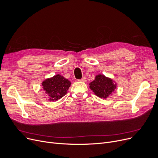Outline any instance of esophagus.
Returning a JSON list of instances; mask_svg holds the SVG:
<instances>
[{"label":"esophagus","instance_id":"obj_1","mask_svg":"<svg viewBox=\"0 0 158 158\" xmlns=\"http://www.w3.org/2000/svg\"><path fill=\"white\" fill-rule=\"evenodd\" d=\"M78 81H81V82H85V81H86V79L85 77H82V79H79Z\"/></svg>","mask_w":158,"mask_h":158}]
</instances>
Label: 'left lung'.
Instances as JSON below:
<instances>
[{
    "instance_id": "1",
    "label": "left lung",
    "mask_w": 158,
    "mask_h": 158,
    "mask_svg": "<svg viewBox=\"0 0 158 158\" xmlns=\"http://www.w3.org/2000/svg\"><path fill=\"white\" fill-rule=\"evenodd\" d=\"M89 88L98 97L106 98L117 88V84L111 79L98 74L89 83Z\"/></svg>"
}]
</instances>
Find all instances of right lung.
I'll return each mask as SVG.
<instances>
[{"label":"right lung","mask_w":158,"mask_h":158,"mask_svg":"<svg viewBox=\"0 0 158 158\" xmlns=\"http://www.w3.org/2000/svg\"><path fill=\"white\" fill-rule=\"evenodd\" d=\"M70 85V81L60 74L42 82L43 90L50 101H56L64 96Z\"/></svg>","instance_id":"1"}]
</instances>
